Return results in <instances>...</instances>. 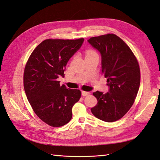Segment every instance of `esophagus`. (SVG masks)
I'll return each mask as SVG.
<instances>
[{
  "label": "esophagus",
  "instance_id": "obj_1",
  "mask_svg": "<svg viewBox=\"0 0 160 160\" xmlns=\"http://www.w3.org/2000/svg\"><path fill=\"white\" fill-rule=\"evenodd\" d=\"M89 94H90L89 92H88V91H81V95H83V96H87V95H89Z\"/></svg>",
  "mask_w": 160,
  "mask_h": 160
}]
</instances>
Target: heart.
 <instances>
[{"instance_id": "b5f03b06", "label": "heart", "mask_w": 160, "mask_h": 160, "mask_svg": "<svg viewBox=\"0 0 160 160\" xmlns=\"http://www.w3.org/2000/svg\"><path fill=\"white\" fill-rule=\"evenodd\" d=\"M97 55V53L92 51V50H89L86 52V56H89V55Z\"/></svg>"}]
</instances>
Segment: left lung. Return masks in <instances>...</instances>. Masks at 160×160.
Segmentation results:
<instances>
[{
    "instance_id": "1",
    "label": "left lung",
    "mask_w": 160,
    "mask_h": 160,
    "mask_svg": "<svg viewBox=\"0 0 160 160\" xmlns=\"http://www.w3.org/2000/svg\"><path fill=\"white\" fill-rule=\"evenodd\" d=\"M88 42L101 57V71L109 91H96L98 103L91 111L106 122L118 121L132 108L140 85L138 62L130 48L114 34L91 37Z\"/></svg>"
}]
</instances>
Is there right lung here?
<instances>
[{
    "mask_svg": "<svg viewBox=\"0 0 160 160\" xmlns=\"http://www.w3.org/2000/svg\"><path fill=\"white\" fill-rule=\"evenodd\" d=\"M76 40L47 39L32 51L24 72V89L36 115L52 127L65 125L72 118V108L81 98L79 89L60 85L67 62L83 45Z\"/></svg>",
    "mask_w": 160,
    "mask_h": 160,
    "instance_id": "obj_1",
    "label": "right lung"
}]
</instances>
